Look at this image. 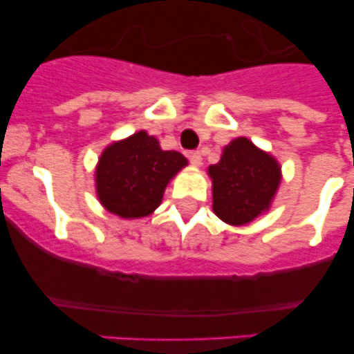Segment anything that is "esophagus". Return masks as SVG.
Instances as JSON below:
<instances>
[{
	"label": "esophagus",
	"instance_id": "1",
	"mask_svg": "<svg viewBox=\"0 0 354 354\" xmlns=\"http://www.w3.org/2000/svg\"><path fill=\"white\" fill-rule=\"evenodd\" d=\"M188 160L192 162L194 166H201V162H203V155L199 151H188Z\"/></svg>",
	"mask_w": 354,
	"mask_h": 354
}]
</instances>
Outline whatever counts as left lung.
Wrapping results in <instances>:
<instances>
[{
  "label": "left lung",
  "instance_id": "1",
  "mask_svg": "<svg viewBox=\"0 0 354 354\" xmlns=\"http://www.w3.org/2000/svg\"><path fill=\"white\" fill-rule=\"evenodd\" d=\"M213 209L230 225L252 222L269 207L279 185V166L246 138H237L209 167Z\"/></svg>",
  "mask_w": 354,
  "mask_h": 354
}]
</instances>
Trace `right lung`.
<instances>
[{
	"mask_svg": "<svg viewBox=\"0 0 354 354\" xmlns=\"http://www.w3.org/2000/svg\"><path fill=\"white\" fill-rule=\"evenodd\" d=\"M187 166L180 151H164L145 131L102 151L95 171L102 206L122 218H141L160 204L167 181Z\"/></svg>",
	"mask_w": 354,
	"mask_h": 354,
	"instance_id": "obj_1",
	"label": "right lung"
}]
</instances>
